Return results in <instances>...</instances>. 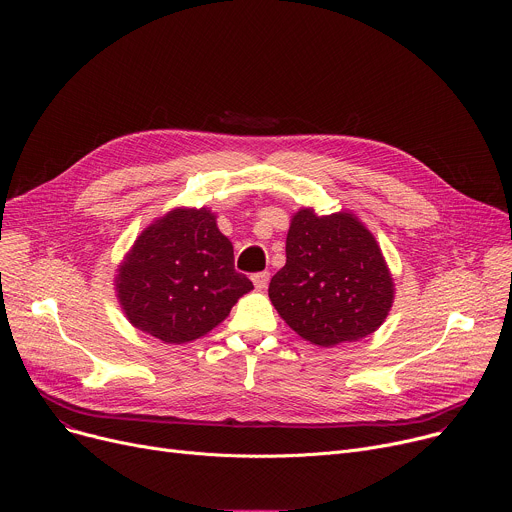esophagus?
<instances>
[{"instance_id": "obj_1", "label": "esophagus", "mask_w": 512, "mask_h": 512, "mask_svg": "<svg viewBox=\"0 0 512 512\" xmlns=\"http://www.w3.org/2000/svg\"><path fill=\"white\" fill-rule=\"evenodd\" d=\"M251 279H253V283H255L257 289H265L267 283H269V273H267V271H259V273H255Z\"/></svg>"}]
</instances>
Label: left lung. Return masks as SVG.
Returning a JSON list of instances; mask_svg holds the SVG:
<instances>
[{
    "mask_svg": "<svg viewBox=\"0 0 512 512\" xmlns=\"http://www.w3.org/2000/svg\"><path fill=\"white\" fill-rule=\"evenodd\" d=\"M269 298L287 326L318 346L373 334L393 306V277L375 237L348 212L291 218L285 265Z\"/></svg>",
    "mask_w": 512,
    "mask_h": 512,
    "instance_id": "obj_1",
    "label": "left lung"
}]
</instances>
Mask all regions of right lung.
<instances>
[{
    "label": "right lung",
    "instance_id": "right-lung-1",
    "mask_svg": "<svg viewBox=\"0 0 512 512\" xmlns=\"http://www.w3.org/2000/svg\"><path fill=\"white\" fill-rule=\"evenodd\" d=\"M251 289V279L235 271L231 241L206 208L162 216L137 237L117 275L129 322L168 344L204 336Z\"/></svg>",
    "mask_w": 512,
    "mask_h": 512
}]
</instances>
